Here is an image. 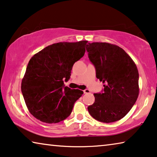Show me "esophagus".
I'll return each instance as SVG.
<instances>
[{
    "label": "esophagus",
    "mask_w": 157,
    "mask_h": 157,
    "mask_svg": "<svg viewBox=\"0 0 157 157\" xmlns=\"http://www.w3.org/2000/svg\"><path fill=\"white\" fill-rule=\"evenodd\" d=\"M84 94H89L90 93V91L89 90V89H85V90H84Z\"/></svg>",
    "instance_id": "34e87169"
}]
</instances>
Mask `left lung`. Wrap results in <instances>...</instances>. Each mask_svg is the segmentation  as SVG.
Returning <instances> with one entry per match:
<instances>
[{
  "label": "left lung",
  "instance_id": "left-lung-1",
  "mask_svg": "<svg viewBox=\"0 0 157 157\" xmlns=\"http://www.w3.org/2000/svg\"><path fill=\"white\" fill-rule=\"evenodd\" d=\"M89 60L96 78L103 82L102 93L94 94L89 114L99 121L110 123L125 117L138 97L139 74L135 62L122 48L108 43H89Z\"/></svg>",
  "mask_w": 157,
  "mask_h": 157
}]
</instances>
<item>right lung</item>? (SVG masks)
Listing matches in <instances>:
<instances>
[{
  "label": "right lung",
  "mask_w": 157,
  "mask_h": 157,
  "mask_svg": "<svg viewBox=\"0 0 157 157\" xmlns=\"http://www.w3.org/2000/svg\"><path fill=\"white\" fill-rule=\"evenodd\" d=\"M88 41L57 43L31 57L21 81V92L29 111L43 122L64 120L84 92L65 86L73 64L85 53Z\"/></svg>",
  "instance_id": "1"
}]
</instances>
